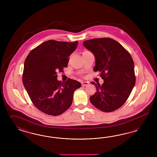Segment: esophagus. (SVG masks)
Returning a JSON list of instances; mask_svg holds the SVG:
<instances>
[{
	"mask_svg": "<svg viewBox=\"0 0 157 157\" xmlns=\"http://www.w3.org/2000/svg\"><path fill=\"white\" fill-rule=\"evenodd\" d=\"M88 85H89V82H88L84 81V82H82V85L83 86H87Z\"/></svg>",
	"mask_w": 157,
	"mask_h": 157,
	"instance_id": "34e87169",
	"label": "esophagus"
}]
</instances>
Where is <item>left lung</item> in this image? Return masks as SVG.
I'll return each mask as SVG.
<instances>
[{
	"mask_svg": "<svg viewBox=\"0 0 157 157\" xmlns=\"http://www.w3.org/2000/svg\"><path fill=\"white\" fill-rule=\"evenodd\" d=\"M83 46L94 55V71H100L104 80L102 85L91 82L97 89L90 97L91 103L104 112L119 109L127 100L135 84L134 63L131 55L112 38L87 40Z\"/></svg>",
	"mask_w": 157,
	"mask_h": 157,
	"instance_id": "1",
	"label": "left lung"
}]
</instances>
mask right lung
<instances>
[{"mask_svg": "<svg viewBox=\"0 0 157 157\" xmlns=\"http://www.w3.org/2000/svg\"><path fill=\"white\" fill-rule=\"evenodd\" d=\"M74 43L48 40L35 48L25 59L22 82L34 105L52 116L62 114L71 105L78 81L57 80V72L67 67L68 56L78 46Z\"/></svg>", "mask_w": 157, "mask_h": 157, "instance_id": "add662e5", "label": "right lung"}]
</instances>
